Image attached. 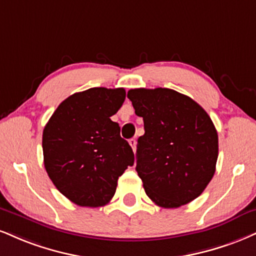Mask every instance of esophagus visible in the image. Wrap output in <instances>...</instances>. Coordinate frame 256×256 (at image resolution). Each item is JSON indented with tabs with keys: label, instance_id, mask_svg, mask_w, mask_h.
Here are the masks:
<instances>
[{
	"label": "esophagus",
	"instance_id": "obj_1",
	"mask_svg": "<svg viewBox=\"0 0 256 256\" xmlns=\"http://www.w3.org/2000/svg\"><path fill=\"white\" fill-rule=\"evenodd\" d=\"M128 143H130V146H132V150H134V152H136V146H137V140H134V138H132V140H128Z\"/></svg>",
	"mask_w": 256,
	"mask_h": 256
}]
</instances>
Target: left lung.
I'll list each match as a JSON object with an SVG mask.
<instances>
[{
    "instance_id": "8db88e82",
    "label": "left lung",
    "mask_w": 256,
    "mask_h": 256,
    "mask_svg": "<svg viewBox=\"0 0 256 256\" xmlns=\"http://www.w3.org/2000/svg\"><path fill=\"white\" fill-rule=\"evenodd\" d=\"M128 98L144 122L136 170L146 196L166 208L198 198L216 172L218 134L210 116L173 89H130Z\"/></svg>"
}]
</instances>
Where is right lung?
I'll return each mask as SVG.
<instances>
[{
  "instance_id": "obj_1",
  "label": "right lung",
  "mask_w": 256,
  "mask_h": 256,
  "mask_svg": "<svg viewBox=\"0 0 256 256\" xmlns=\"http://www.w3.org/2000/svg\"><path fill=\"white\" fill-rule=\"evenodd\" d=\"M126 96L124 88L96 87L62 102L42 131L44 166L56 188L87 208L106 205L118 178L134 166L130 144L110 120Z\"/></svg>"
}]
</instances>
